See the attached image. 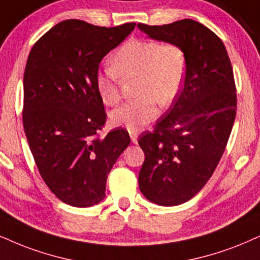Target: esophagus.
<instances>
[{"instance_id":"esophagus-1","label":"esophagus","mask_w":260,"mask_h":260,"mask_svg":"<svg viewBox=\"0 0 260 260\" xmlns=\"http://www.w3.org/2000/svg\"><path fill=\"white\" fill-rule=\"evenodd\" d=\"M137 133L136 131H130V137H131V141H133V143H137Z\"/></svg>"}]
</instances>
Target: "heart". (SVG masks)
Instances as JSON below:
<instances>
[{"mask_svg":"<svg viewBox=\"0 0 260 260\" xmlns=\"http://www.w3.org/2000/svg\"><path fill=\"white\" fill-rule=\"evenodd\" d=\"M107 69L96 76L95 86L102 102L117 105L120 100L119 77H137L135 100L121 105L111 113V121L130 131H139L158 117V102L168 106L175 101L184 82L187 60L178 44L154 40H134L115 50Z\"/></svg>","mask_w":260,"mask_h":260,"instance_id":"heart-1","label":"heart"}]
</instances>
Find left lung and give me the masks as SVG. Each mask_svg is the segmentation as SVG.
Here are the masks:
<instances>
[{"instance_id": "obj_1", "label": "left lung", "mask_w": 260, "mask_h": 260, "mask_svg": "<svg viewBox=\"0 0 260 260\" xmlns=\"http://www.w3.org/2000/svg\"><path fill=\"white\" fill-rule=\"evenodd\" d=\"M149 38L184 50V85L171 107L140 136L145 153L139 185L146 199L176 206L197 195L222 158L236 115V88L223 42L200 22L137 24Z\"/></svg>"}]
</instances>
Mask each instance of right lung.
<instances>
[{
  "label": "right lung",
  "instance_id": "1",
  "mask_svg": "<svg viewBox=\"0 0 260 260\" xmlns=\"http://www.w3.org/2000/svg\"><path fill=\"white\" fill-rule=\"evenodd\" d=\"M136 26L101 27L63 20L38 40L24 72L22 124L38 171L62 203L104 200L111 169L129 146L123 127L104 139L106 112L95 86L99 63Z\"/></svg>",
  "mask_w": 260,
  "mask_h": 260
}]
</instances>
